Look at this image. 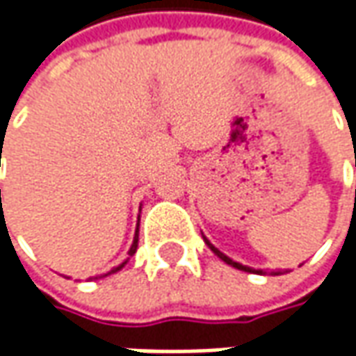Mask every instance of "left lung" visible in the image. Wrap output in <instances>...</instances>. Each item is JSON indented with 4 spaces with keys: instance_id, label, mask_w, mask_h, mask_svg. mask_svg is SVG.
<instances>
[{
    "instance_id": "left-lung-1",
    "label": "left lung",
    "mask_w": 356,
    "mask_h": 356,
    "mask_svg": "<svg viewBox=\"0 0 356 356\" xmlns=\"http://www.w3.org/2000/svg\"><path fill=\"white\" fill-rule=\"evenodd\" d=\"M355 166H356V162H355ZM204 241L208 243V248H210V250H212V252L216 253V255H218V257H220L222 261H226L227 266L236 267V269H239V271H248V273H257V275H261V273H264V269H253V267L243 266V264H239V261H234L232 257H227L226 253L220 252V250H218V248H216L213 243H210V241L206 239V236H204ZM280 273H281V271H271V275H280Z\"/></svg>"
}]
</instances>
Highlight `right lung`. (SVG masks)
<instances>
[{
  "mask_svg": "<svg viewBox=\"0 0 356 356\" xmlns=\"http://www.w3.org/2000/svg\"><path fill=\"white\" fill-rule=\"evenodd\" d=\"M0 194H1V192H0ZM138 220H140V218H138ZM136 248H138V227H136V232H134V239H132V245H130V250H129L130 257H132V255L136 253ZM130 257H127V259H124V261H122L120 266L113 267V269H111L108 273H104V275H99V277H89V280H101V277H106V275H111V273H117V271H120L122 267L127 266V261H129Z\"/></svg>",
  "mask_w": 356,
  "mask_h": 356,
  "instance_id": "right-lung-1",
  "label": "right lung"
}]
</instances>
